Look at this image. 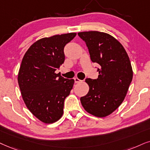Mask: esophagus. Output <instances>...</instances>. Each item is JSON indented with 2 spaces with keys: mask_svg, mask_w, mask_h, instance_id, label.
<instances>
[{
  "mask_svg": "<svg viewBox=\"0 0 150 150\" xmlns=\"http://www.w3.org/2000/svg\"><path fill=\"white\" fill-rule=\"evenodd\" d=\"M74 80H75V83H80V82H81V81H82L81 80V79L77 78V77H75V78H74Z\"/></svg>",
  "mask_w": 150,
  "mask_h": 150,
  "instance_id": "1",
  "label": "esophagus"
}]
</instances>
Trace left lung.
<instances>
[{
    "label": "left lung",
    "mask_w": 150,
    "mask_h": 150,
    "mask_svg": "<svg viewBox=\"0 0 150 150\" xmlns=\"http://www.w3.org/2000/svg\"><path fill=\"white\" fill-rule=\"evenodd\" d=\"M91 59L100 66L98 79H86L89 91L80 98L87 112L104 117L119 107L132 81L133 71L125 49L114 37L98 31L81 32Z\"/></svg>",
    "instance_id": "obj_1"
}]
</instances>
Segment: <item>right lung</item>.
<instances>
[{"label": "right lung", "instance_id": "right-lung-1", "mask_svg": "<svg viewBox=\"0 0 150 150\" xmlns=\"http://www.w3.org/2000/svg\"><path fill=\"white\" fill-rule=\"evenodd\" d=\"M77 34L71 33L39 39L24 54L18 74L23 100L30 111L45 124L55 122L64 113V100L73 79L57 74L65 60L64 48Z\"/></svg>", "mask_w": 150, "mask_h": 150}]
</instances>
